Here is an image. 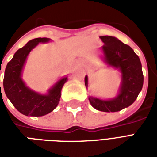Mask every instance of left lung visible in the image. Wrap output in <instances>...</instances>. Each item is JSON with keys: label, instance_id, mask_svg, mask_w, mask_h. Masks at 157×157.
Here are the masks:
<instances>
[{"label": "left lung", "instance_id": "8db88e82", "mask_svg": "<svg viewBox=\"0 0 157 157\" xmlns=\"http://www.w3.org/2000/svg\"><path fill=\"white\" fill-rule=\"evenodd\" d=\"M104 44L102 49L106 62L120 70L122 86L116 98L109 101L89 97L90 103L94 109L102 112H118L130 106L141 91L144 82L142 66L139 56L128 45L112 36L99 37ZM87 86V76L85 77Z\"/></svg>", "mask_w": 157, "mask_h": 157}]
</instances>
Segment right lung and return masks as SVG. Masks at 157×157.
<instances>
[{"instance_id": "add662e5", "label": "right lung", "mask_w": 157, "mask_h": 157, "mask_svg": "<svg viewBox=\"0 0 157 157\" xmlns=\"http://www.w3.org/2000/svg\"><path fill=\"white\" fill-rule=\"evenodd\" d=\"M47 38L32 39L16 52L11 61L7 63L3 80L6 97L19 112L26 116H43L52 112L57 107L63 86L67 77L61 79L52 87L48 95H40L29 89L22 82L21 73L29 52L39 43H45ZM1 90V83H0Z\"/></svg>"}]
</instances>
